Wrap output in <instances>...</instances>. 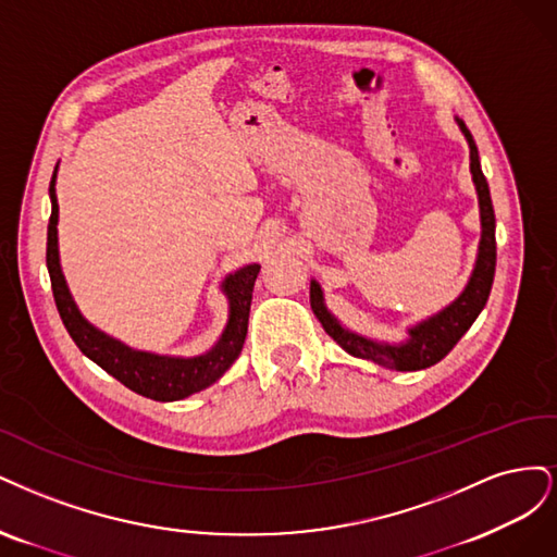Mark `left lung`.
<instances>
[{
    "mask_svg": "<svg viewBox=\"0 0 557 557\" xmlns=\"http://www.w3.org/2000/svg\"><path fill=\"white\" fill-rule=\"evenodd\" d=\"M458 127L468 138L470 146V171H472V181L476 187L479 196V212H481V240H479V255L472 277L465 286V292L446 308L433 317H428L421 324L409 329V339H405L403 345H388V343H374V339H368L358 333H351L345 329L339 321L329 312L324 305V294H321V286L312 280L310 282V302H312V312L321 321L324 331L335 339V343L343 347L347 354L356 358H366V361H374L384 368L391 370H423L440 363L442 358L456 347L458 339L470 331L474 324V319L479 312L486 308V300L491 296V286L495 277V259H497V249H495V210L491 201V189L486 183V175L481 171V161H479V150L476 143L470 134V129L465 127V122L458 120Z\"/></svg>",
    "mask_w": 557,
    "mask_h": 557,
    "instance_id": "left-lung-1",
    "label": "left lung"
}]
</instances>
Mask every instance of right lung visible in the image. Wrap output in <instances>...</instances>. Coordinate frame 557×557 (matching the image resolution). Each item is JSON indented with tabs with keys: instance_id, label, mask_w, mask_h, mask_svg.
Instances as JSON below:
<instances>
[{
	"instance_id": "obj_1",
	"label": "right lung",
	"mask_w": 557,
	"mask_h": 557,
	"mask_svg": "<svg viewBox=\"0 0 557 557\" xmlns=\"http://www.w3.org/2000/svg\"><path fill=\"white\" fill-rule=\"evenodd\" d=\"M55 173L50 181V222H48V247H46V263L52 284V296H55L58 312L62 317V324L66 326L71 339L76 347L113 374L120 384L132 388L138 396H146L159 403H173L183 400L191 393H199L214 384L220 376L233 366V361L240 356L245 335H247V319H249V305H252L255 282L259 275V263H249L240 271L231 273L224 282L222 289L228 298V321L222 337L218 339L210 351L191 358L181 356H159L150 351L132 349L120 339L101 333L81 314L74 298L69 294L66 280L62 275L60 252H58V196H55Z\"/></svg>"
}]
</instances>
